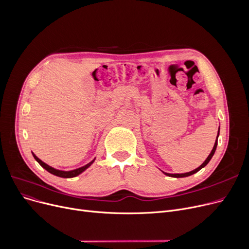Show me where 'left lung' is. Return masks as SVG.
Masks as SVG:
<instances>
[{
  "label": "left lung",
  "mask_w": 249,
  "mask_h": 249,
  "mask_svg": "<svg viewBox=\"0 0 249 249\" xmlns=\"http://www.w3.org/2000/svg\"><path fill=\"white\" fill-rule=\"evenodd\" d=\"M219 132H220V126H219V129H218V134H217V139H216V141H215V144H214V147H213V149H212V151L210 152V154L208 155V158L206 159V160L198 167V168H196V169H194V171H192V172H189V173H185V174H167V173H164L163 172V174L164 175H166V176H168V177H172V178H186V177H189V176H192V175H194V174H196V173H198L200 169H202L204 166H206L208 163H209V161L211 160V159L213 158V155H214V153H215V151H216V148H217V144H218V136H219Z\"/></svg>",
  "instance_id": "1"
}]
</instances>
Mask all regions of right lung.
<instances>
[{
  "mask_svg": "<svg viewBox=\"0 0 249 249\" xmlns=\"http://www.w3.org/2000/svg\"><path fill=\"white\" fill-rule=\"evenodd\" d=\"M32 154H33V156H34L35 160H36L39 164H40L43 168H45L48 173H50V174H52V175H54V176H56V177L65 178H74V177H76V176H78V175H81L83 172L86 171V169H87L88 167H89L91 164H93V162H94L95 160H96V159H94L93 160H91L90 162H89L88 164H86V165H84V166H82V167H78V168L72 169V171H60V169H56V168H54V167H52V166L46 164L45 162H43L41 160H39L33 152H32Z\"/></svg>",
  "mask_w": 249,
  "mask_h": 249,
  "instance_id": "obj_1",
  "label": "right lung"
}]
</instances>
